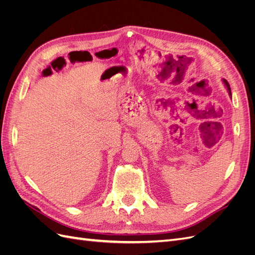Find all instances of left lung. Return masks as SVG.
I'll return each instance as SVG.
<instances>
[{
    "mask_svg": "<svg viewBox=\"0 0 255 255\" xmlns=\"http://www.w3.org/2000/svg\"><path fill=\"white\" fill-rule=\"evenodd\" d=\"M223 81V84L226 85V87H227V89H228V91H229V95H230V97L232 98V95H231V88H230V85H229V83L226 81V80H222Z\"/></svg>",
    "mask_w": 255,
    "mask_h": 255,
    "instance_id": "1",
    "label": "left lung"
}]
</instances>
